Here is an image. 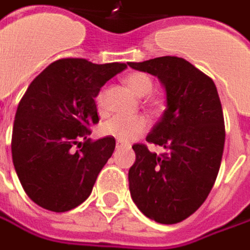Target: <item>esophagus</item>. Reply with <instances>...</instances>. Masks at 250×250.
Masks as SVG:
<instances>
[{
  "instance_id": "1",
  "label": "esophagus",
  "mask_w": 250,
  "mask_h": 250,
  "mask_svg": "<svg viewBox=\"0 0 250 250\" xmlns=\"http://www.w3.org/2000/svg\"><path fill=\"white\" fill-rule=\"evenodd\" d=\"M123 146H125V144H123V142H120V141L116 142V148H117V149H119V148H123Z\"/></svg>"
}]
</instances>
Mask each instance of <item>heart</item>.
I'll list each match as a JSON object with an SVG mask.
<instances>
[{
  "instance_id": "1",
  "label": "heart",
  "mask_w": 250,
  "mask_h": 250,
  "mask_svg": "<svg viewBox=\"0 0 250 250\" xmlns=\"http://www.w3.org/2000/svg\"><path fill=\"white\" fill-rule=\"evenodd\" d=\"M125 83L138 97L149 95L153 88V82L151 77L141 72L128 74L125 77ZM95 101H97L99 112H102L105 108V92L99 91L95 97ZM146 128H148V123L142 116H125V115L113 116L112 119L106 120L101 127L102 134L108 137H113L120 142L133 141L137 137H140Z\"/></svg>"
}]
</instances>
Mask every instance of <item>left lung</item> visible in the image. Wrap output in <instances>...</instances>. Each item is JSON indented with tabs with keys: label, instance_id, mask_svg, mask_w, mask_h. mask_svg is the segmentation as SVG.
Here are the masks:
<instances>
[{
	"label": "left lung",
	"instance_id": "1",
	"mask_svg": "<svg viewBox=\"0 0 250 250\" xmlns=\"http://www.w3.org/2000/svg\"><path fill=\"white\" fill-rule=\"evenodd\" d=\"M128 66L158 77L166 92V110L146 135L166 152L156 155L142 144L133 145L130 194L146 217L176 224L201 208L219 174L226 130L217 88L183 58L160 56Z\"/></svg>",
	"mask_w": 250,
	"mask_h": 250
}]
</instances>
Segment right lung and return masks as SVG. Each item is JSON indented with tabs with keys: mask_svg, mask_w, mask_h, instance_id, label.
I'll return each instance as SVG.
<instances>
[{
	"mask_svg": "<svg viewBox=\"0 0 250 250\" xmlns=\"http://www.w3.org/2000/svg\"><path fill=\"white\" fill-rule=\"evenodd\" d=\"M125 67L66 58L31 82L13 122L12 160L24 192L39 206L67 211L91 195L116 145L113 137L88 138L99 122L95 97Z\"/></svg>",
	"mask_w": 250,
	"mask_h": 250,
	"instance_id": "obj_1",
	"label": "right lung"
}]
</instances>
